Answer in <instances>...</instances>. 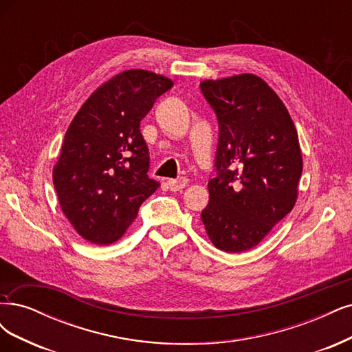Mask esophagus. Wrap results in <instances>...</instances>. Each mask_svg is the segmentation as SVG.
Masks as SVG:
<instances>
[{
	"label": "esophagus",
	"mask_w": 352,
	"mask_h": 352,
	"mask_svg": "<svg viewBox=\"0 0 352 352\" xmlns=\"http://www.w3.org/2000/svg\"><path fill=\"white\" fill-rule=\"evenodd\" d=\"M167 185H168V189L173 190V192H177V190H182L186 185H188V179L186 177H180V179H168L167 180Z\"/></svg>",
	"instance_id": "obj_1"
}]
</instances>
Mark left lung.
<instances>
[{"mask_svg":"<svg viewBox=\"0 0 352 352\" xmlns=\"http://www.w3.org/2000/svg\"><path fill=\"white\" fill-rule=\"evenodd\" d=\"M201 90L218 118L217 177L201 212L211 243L228 253L258 246L294 208L302 157L292 116L254 74L204 80Z\"/></svg>","mask_w":352,"mask_h":352,"instance_id":"obj_1","label":"left lung"}]
</instances>
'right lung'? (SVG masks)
<instances>
[{
	"label": "right lung",
	"instance_id": "add662e5",
	"mask_svg": "<svg viewBox=\"0 0 352 352\" xmlns=\"http://www.w3.org/2000/svg\"><path fill=\"white\" fill-rule=\"evenodd\" d=\"M172 86L153 71H122L96 89L69 124L52 179L60 210L90 243L122 237L160 186L148 177L140 122Z\"/></svg>",
	"mask_w": 352,
	"mask_h": 352
}]
</instances>
